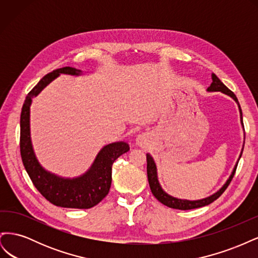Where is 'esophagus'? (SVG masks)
Here are the masks:
<instances>
[{
	"label": "esophagus",
	"instance_id": "obj_1",
	"mask_svg": "<svg viewBox=\"0 0 258 258\" xmlns=\"http://www.w3.org/2000/svg\"><path fill=\"white\" fill-rule=\"evenodd\" d=\"M137 143L140 145V146H144L146 144V139L144 138V136H139L137 138Z\"/></svg>",
	"mask_w": 258,
	"mask_h": 258
}]
</instances>
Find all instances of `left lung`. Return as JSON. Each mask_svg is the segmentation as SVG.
Segmentation results:
<instances>
[{
	"mask_svg": "<svg viewBox=\"0 0 258 258\" xmlns=\"http://www.w3.org/2000/svg\"><path fill=\"white\" fill-rule=\"evenodd\" d=\"M208 91H222V92L226 93V95L230 96L233 100H235L239 105V110H240V114H241V122H242V124H243V121H242V111H241L239 101H238L236 95L230 89L226 87V86L221 82V80L218 79L215 74H212V83H211L210 87L208 88ZM241 155H242V152H241ZM241 155H240V157H241ZM146 160H147V177H148V183H150L152 194L154 195L156 199H157L159 202H161L162 205H165V206H167L169 208H172V209H177V210H191V209H197V208H201V207H205V206L212 204L214 200H216L218 197L221 196V195L226 190V188H227L228 185L230 184L233 175H235V173H236L237 166L239 162V161L237 162V165H236L235 169H233L231 175L227 179V182L225 183V185L217 192H215L214 195H212V196H210L205 199L189 201V200H182V199H176L174 197H171L168 194L163 191L158 183V179H157V170H156V165H155V162L150 154L146 155ZM239 160H240V158H239Z\"/></svg>",
	"mask_w": 258,
	"mask_h": 258,
	"instance_id": "left-lung-1",
	"label": "left lung"
}]
</instances>
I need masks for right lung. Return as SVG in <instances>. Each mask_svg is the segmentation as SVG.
<instances>
[{"label":"right lung","mask_w":258,"mask_h":258,"mask_svg":"<svg viewBox=\"0 0 258 258\" xmlns=\"http://www.w3.org/2000/svg\"><path fill=\"white\" fill-rule=\"evenodd\" d=\"M80 72V70L71 67L54 70L46 74L28 93L20 115V154L31 181L46 200L62 208L89 209L97 206L110 191L113 162L129 151V145L124 142H116L104 146L87 173L81 177L69 179L53 175L41 167L35 158L30 138L31 99L37 96L38 92L60 73L79 75Z\"/></svg>","instance_id":"1"}]
</instances>
